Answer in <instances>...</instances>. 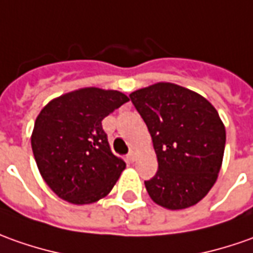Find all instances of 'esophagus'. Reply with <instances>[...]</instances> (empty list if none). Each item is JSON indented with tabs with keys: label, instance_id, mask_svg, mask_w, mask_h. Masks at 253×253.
<instances>
[{
	"label": "esophagus",
	"instance_id": "34e87169",
	"mask_svg": "<svg viewBox=\"0 0 253 253\" xmlns=\"http://www.w3.org/2000/svg\"><path fill=\"white\" fill-rule=\"evenodd\" d=\"M135 156H137L135 151H133V149H131V151H130V152L127 154V159H128L130 162H134V161H135Z\"/></svg>",
	"mask_w": 253,
	"mask_h": 253
}]
</instances>
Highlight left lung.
<instances>
[{
  "mask_svg": "<svg viewBox=\"0 0 253 253\" xmlns=\"http://www.w3.org/2000/svg\"><path fill=\"white\" fill-rule=\"evenodd\" d=\"M130 99L148 127L158 171L145 181L151 199L171 211L198 204L217 180L226 128L213 105L194 91L156 83Z\"/></svg>",
  "mask_w": 253,
  "mask_h": 253,
  "instance_id": "obj_1",
  "label": "left lung"
}]
</instances>
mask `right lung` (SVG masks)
I'll use <instances>...</instances> for the list:
<instances>
[{
	"instance_id": "right-lung-1",
	"label": "right lung",
	"mask_w": 253,
	"mask_h": 253,
	"mask_svg": "<svg viewBox=\"0 0 253 253\" xmlns=\"http://www.w3.org/2000/svg\"><path fill=\"white\" fill-rule=\"evenodd\" d=\"M127 101L120 91L87 87L42 108L32 134L33 155L59 198L87 205L111 192L126 163L112 154L102 120Z\"/></svg>"
}]
</instances>
